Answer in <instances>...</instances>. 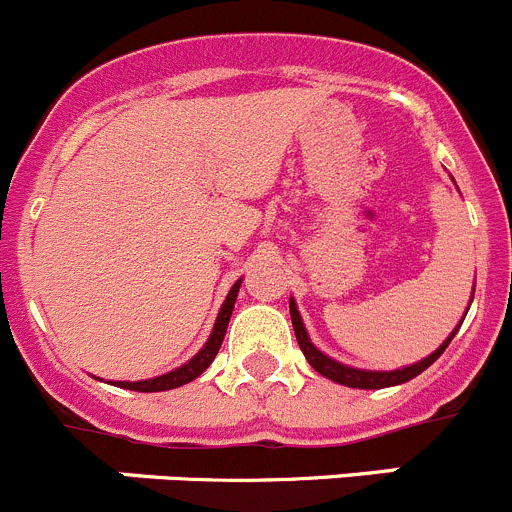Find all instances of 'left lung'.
I'll list each match as a JSON object with an SVG mask.
<instances>
[{"label": "left lung", "instance_id": "1", "mask_svg": "<svg viewBox=\"0 0 512 512\" xmlns=\"http://www.w3.org/2000/svg\"><path fill=\"white\" fill-rule=\"evenodd\" d=\"M290 317H292V327H295L297 345H300V350L305 352L307 362H310V365L315 367V370L320 372V375L330 377V380L340 382V385H347V388H360V390L390 388V385H400V382L413 380L415 375H420V372H423L425 367H430L435 360H438L440 355H443L445 347L450 345V340H453L455 332H458V330H455L453 335H450L448 340H445L443 345H440L438 350L433 352V355H428V357H425V360L415 362V365L403 367V370H393V372H375V370H355V367L340 365V362H335V360H330V357H327V355H322V352L317 350L315 345H312L310 337H307L305 325H302L300 312H297L295 302H290Z\"/></svg>", "mask_w": 512, "mask_h": 512}]
</instances>
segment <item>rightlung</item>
Wrapping results in <instances>:
<instances>
[{
  "mask_svg": "<svg viewBox=\"0 0 512 512\" xmlns=\"http://www.w3.org/2000/svg\"><path fill=\"white\" fill-rule=\"evenodd\" d=\"M237 290H240V280L232 285L230 295H227V300L222 302V310H220V315H217L215 330H212L207 345L202 347V350L197 352L190 362H185L182 367H177V370L167 372V375H162V377H152V380H142V382H114V385H117V388L137 390V393H160V390L180 388V385H185V382H192L195 377H200L202 372L212 365V360H215L217 352H220V345H222V340H225V332H227V322H230L232 307H235V300H237Z\"/></svg>",
  "mask_w": 512,
  "mask_h": 512,
  "instance_id": "right-lung-1",
  "label": "right lung"
}]
</instances>
